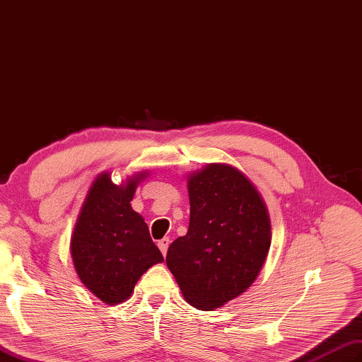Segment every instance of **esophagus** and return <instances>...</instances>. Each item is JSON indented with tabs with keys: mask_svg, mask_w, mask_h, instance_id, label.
Wrapping results in <instances>:
<instances>
[{
	"mask_svg": "<svg viewBox=\"0 0 362 362\" xmlns=\"http://www.w3.org/2000/svg\"><path fill=\"white\" fill-rule=\"evenodd\" d=\"M170 243H171V240H170L168 237H165V238H162V240H159V242H157V246H159V249L162 251L163 257L166 255V252H168V246H170Z\"/></svg>",
	"mask_w": 362,
	"mask_h": 362,
	"instance_id": "1",
	"label": "esophagus"
}]
</instances>
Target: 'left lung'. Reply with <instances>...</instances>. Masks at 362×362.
Wrapping results in <instances>:
<instances>
[{"label": "left lung", "mask_w": 362, "mask_h": 362, "mask_svg": "<svg viewBox=\"0 0 362 362\" xmlns=\"http://www.w3.org/2000/svg\"><path fill=\"white\" fill-rule=\"evenodd\" d=\"M189 228L170 245L166 266L194 308L212 310L242 295L271 247V218L254 183L209 163L188 177Z\"/></svg>", "instance_id": "1"}]
</instances>
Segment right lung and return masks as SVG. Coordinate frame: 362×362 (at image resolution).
I'll list each match as a JSON object with an SVG mask.
<instances>
[{
	"label": "right lung",
	"instance_id": "1",
	"mask_svg": "<svg viewBox=\"0 0 362 362\" xmlns=\"http://www.w3.org/2000/svg\"><path fill=\"white\" fill-rule=\"evenodd\" d=\"M146 174L122 185L111 182L110 173L99 174L73 229L70 252L79 280L107 304L128 300L139 278L163 262L144 217L129 205Z\"/></svg>",
	"mask_w": 362,
	"mask_h": 362
}]
</instances>
